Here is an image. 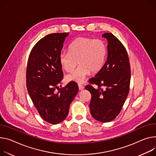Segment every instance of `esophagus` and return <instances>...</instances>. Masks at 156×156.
Returning <instances> with one entry per match:
<instances>
[{
  "label": "esophagus",
  "mask_w": 156,
  "mask_h": 156,
  "mask_svg": "<svg viewBox=\"0 0 156 156\" xmlns=\"http://www.w3.org/2000/svg\"><path fill=\"white\" fill-rule=\"evenodd\" d=\"M78 88H79L80 90H83L84 88V87L82 85V84H78Z\"/></svg>",
  "instance_id": "obj_1"
}]
</instances>
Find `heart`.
Wrapping results in <instances>:
<instances>
[{
    "instance_id": "1",
    "label": "heart",
    "mask_w": 156,
    "mask_h": 156,
    "mask_svg": "<svg viewBox=\"0 0 156 156\" xmlns=\"http://www.w3.org/2000/svg\"><path fill=\"white\" fill-rule=\"evenodd\" d=\"M107 52L105 42L99 39L80 37L69 45V51L60 53L58 60L61 67L66 72L73 73L66 76L68 82L81 83L90 72L96 73L103 68Z\"/></svg>"
}]
</instances>
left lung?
<instances>
[{
  "mask_svg": "<svg viewBox=\"0 0 156 156\" xmlns=\"http://www.w3.org/2000/svg\"><path fill=\"white\" fill-rule=\"evenodd\" d=\"M108 40L107 60L87 85L91 94L90 109L94 119L108 122L119 114L129 91L131 68L128 55L121 42L111 33L102 35Z\"/></svg>",
  "mask_w": 156,
  "mask_h": 156,
  "instance_id": "8db88e82",
  "label": "left lung"
}]
</instances>
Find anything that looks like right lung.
I'll list each match as a JSON object with an SVG mask.
<instances>
[{"label": "right lung", "mask_w": 156, "mask_h": 156, "mask_svg": "<svg viewBox=\"0 0 156 156\" xmlns=\"http://www.w3.org/2000/svg\"><path fill=\"white\" fill-rule=\"evenodd\" d=\"M68 33H55L40 40L32 48L27 67V88L40 116L57 124L68 116L69 105L78 92L71 81L56 93L63 78L58 57Z\"/></svg>", "instance_id": "right-lung-1"}]
</instances>
